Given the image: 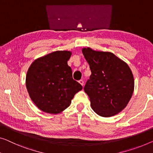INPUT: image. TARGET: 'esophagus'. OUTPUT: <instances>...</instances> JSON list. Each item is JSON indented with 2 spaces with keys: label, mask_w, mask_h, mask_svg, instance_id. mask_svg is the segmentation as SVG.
Instances as JSON below:
<instances>
[{
  "label": "esophagus",
  "mask_w": 153,
  "mask_h": 153,
  "mask_svg": "<svg viewBox=\"0 0 153 153\" xmlns=\"http://www.w3.org/2000/svg\"><path fill=\"white\" fill-rule=\"evenodd\" d=\"M79 83L82 86L84 85V81L82 80V79H80V80H79Z\"/></svg>",
  "instance_id": "obj_1"
}]
</instances>
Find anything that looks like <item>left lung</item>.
I'll use <instances>...</instances> for the list:
<instances>
[{"mask_svg": "<svg viewBox=\"0 0 153 153\" xmlns=\"http://www.w3.org/2000/svg\"><path fill=\"white\" fill-rule=\"evenodd\" d=\"M82 53L91 75L84 90L90 98L91 108L102 117L121 112L131 100L134 78L128 65L111 52L84 48Z\"/></svg>", "mask_w": 153, "mask_h": 153, "instance_id": "obj_1", "label": "left lung"}]
</instances>
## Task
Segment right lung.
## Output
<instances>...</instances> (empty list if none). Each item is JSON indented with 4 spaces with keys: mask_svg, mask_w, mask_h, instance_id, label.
<instances>
[{
    "mask_svg": "<svg viewBox=\"0 0 153 153\" xmlns=\"http://www.w3.org/2000/svg\"><path fill=\"white\" fill-rule=\"evenodd\" d=\"M71 53L57 51L36 59L29 67L26 86L31 99L45 113L58 114L70 106L82 86L72 77L67 64Z\"/></svg>",
    "mask_w": 153,
    "mask_h": 153,
    "instance_id": "right-lung-1",
    "label": "right lung"
}]
</instances>
